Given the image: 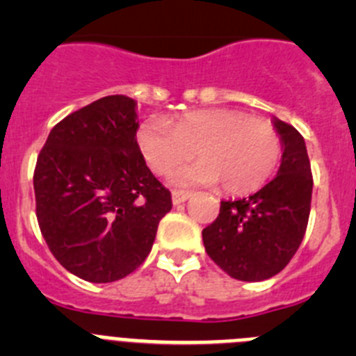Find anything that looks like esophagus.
Listing matches in <instances>:
<instances>
[{
	"mask_svg": "<svg viewBox=\"0 0 356 356\" xmlns=\"http://www.w3.org/2000/svg\"><path fill=\"white\" fill-rule=\"evenodd\" d=\"M191 197V193H185V191H172V203L175 205H181Z\"/></svg>",
	"mask_w": 356,
	"mask_h": 356,
	"instance_id": "34e87169",
	"label": "esophagus"
}]
</instances>
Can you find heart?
I'll return each mask as SVG.
<instances>
[{"instance_id": "1", "label": "heart", "mask_w": 356, "mask_h": 356, "mask_svg": "<svg viewBox=\"0 0 356 356\" xmlns=\"http://www.w3.org/2000/svg\"><path fill=\"white\" fill-rule=\"evenodd\" d=\"M137 146L160 176L176 171L196 149L200 160L176 172L175 184H221L228 194L262 187L282 149L271 122L229 108L191 110L169 121L147 119L137 130Z\"/></svg>"}]
</instances>
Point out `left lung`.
<instances>
[{
	"instance_id": "8db88e82",
	"label": "left lung",
	"mask_w": 356,
	"mask_h": 356,
	"mask_svg": "<svg viewBox=\"0 0 356 356\" xmlns=\"http://www.w3.org/2000/svg\"><path fill=\"white\" fill-rule=\"evenodd\" d=\"M282 143L278 175L260 191L221 201L216 221L203 229L210 259L241 282L278 275L303 241L312 201V171L301 134L273 118Z\"/></svg>"
}]
</instances>
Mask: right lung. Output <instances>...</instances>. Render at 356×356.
Wrapping results in <instances>:
<instances>
[{"label":"right lung","mask_w":356,"mask_h":356,"mask_svg":"<svg viewBox=\"0 0 356 356\" xmlns=\"http://www.w3.org/2000/svg\"><path fill=\"white\" fill-rule=\"evenodd\" d=\"M137 102L105 96L62 119L37 159V221L69 273L108 284L149 254L172 209L137 146Z\"/></svg>","instance_id":"right-lung-1"}]
</instances>
